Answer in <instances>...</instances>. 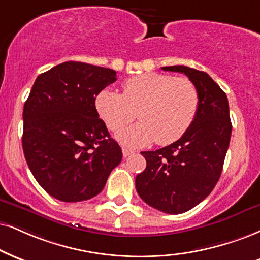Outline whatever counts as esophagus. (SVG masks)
Wrapping results in <instances>:
<instances>
[{"instance_id": "34e87169", "label": "esophagus", "mask_w": 260, "mask_h": 260, "mask_svg": "<svg viewBox=\"0 0 260 260\" xmlns=\"http://www.w3.org/2000/svg\"><path fill=\"white\" fill-rule=\"evenodd\" d=\"M134 153H135V152H134L133 149H129V148H126V147H123V156H124V158H127V156L134 154Z\"/></svg>"}]
</instances>
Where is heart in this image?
Returning a JSON list of instances; mask_svg holds the SVG:
<instances>
[{
	"label": "heart",
	"instance_id": "b5f03b06",
	"mask_svg": "<svg viewBox=\"0 0 260 260\" xmlns=\"http://www.w3.org/2000/svg\"><path fill=\"white\" fill-rule=\"evenodd\" d=\"M95 106L108 129L119 130L136 118L141 121L118 133L127 146L141 147L155 140L171 145L191 126L199 110L197 86L185 77L165 73H143L123 83V94L104 89Z\"/></svg>",
	"mask_w": 260,
	"mask_h": 260
}]
</instances>
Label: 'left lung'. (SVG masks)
<instances>
[{
    "mask_svg": "<svg viewBox=\"0 0 260 260\" xmlns=\"http://www.w3.org/2000/svg\"><path fill=\"white\" fill-rule=\"evenodd\" d=\"M181 72L199 92L195 120L181 139L156 150L141 152L145 171L136 176V190L149 206L170 214L187 212L210 195L223 170L232 136L225 92L206 72L190 67L166 66Z\"/></svg>",
    "mask_w": 260,
    "mask_h": 260,
    "instance_id": "8db88e82",
    "label": "left lung"
}]
</instances>
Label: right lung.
I'll use <instances>...</instances> for the list:
<instances>
[{
  "instance_id": "right-lung-1",
  "label": "right lung",
  "mask_w": 260,
  "mask_h": 260,
  "mask_svg": "<svg viewBox=\"0 0 260 260\" xmlns=\"http://www.w3.org/2000/svg\"><path fill=\"white\" fill-rule=\"evenodd\" d=\"M114 70L66 61L36 78L22 119L28 169L48 194L65 203L94 198L123 158L95 107L117 81Z\"/></svg>"
}]
</instances>
